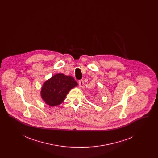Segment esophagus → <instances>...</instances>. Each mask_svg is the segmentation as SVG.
Wrapping results in <instances>:
<instances>
[{
    "label": "esophagus",
    "instance_id": "1",
    "mask_svg": "<svg viewBox=\"0 0 158 158\" xmlns=\"http://www.w3.org/2000/svg\"><path fill=\"white\" fill-rule=\"evenodd\" d=\"M78 83H79V87H80L81 88H84V82H83V80H79Z\"/></svg>",
    "mask_w": 158,
    "mask_h": 158
}]
</instances>
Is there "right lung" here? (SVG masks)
Returning a JSON list of instances; mask_svg holds the SVG:
<instances>
[{
	"label": "right lung",
	"mask_w": 158,
	"mask_h": 158,
	"mask_svg": "<svg viewBox=\"0 0 158 158\" xmlns=\"http://www.w3.org/2000/svg\"><path fill=\"white\" fill-rule=\"evenodd\" d=\"M77 85L71 76L57 74L43 84L41 88V98L50 106L59 105L64 100L68 92Z\"/></svg>",
	"instance_id": "add662e5"
}]
</instances>
